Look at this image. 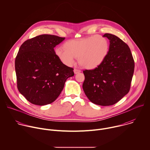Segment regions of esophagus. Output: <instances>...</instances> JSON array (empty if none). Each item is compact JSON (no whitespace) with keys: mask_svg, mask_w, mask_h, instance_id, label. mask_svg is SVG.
Returning <instances> with one entry per match:
<instances>
[{"mask_svg":"<svg viewBox=\"0 0 150 150\" xmlns=\"http://www.w3.org/2000/svg\"><path fill=\"white\" fill-rule=\"evenodd\" d=\"M74 74H77L81 72V70L78 69H74Z\"/></svg>","mask_w":150,"mask_h":150,"instance_id":"34e87169","label":"esophagus"}]
</instances>
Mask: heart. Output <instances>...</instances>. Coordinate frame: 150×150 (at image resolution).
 I'll return each mask as SVG.
<instances>
[{
    "mask_svg": "<svg viewBox=\"0 0 150 150\" xmlns=\"http://www.w3.org/2000/svg\"><path fill=\"white\" fill-rule=\"evenodd\" d=\"M109 40L100 35L71 40L64 44V49L57 47L55 54L68 67H71L78 57L81 65L88 69H94L105 60L109 52Z\"/></svg>",
    "mask_w": 150,
    "mask_h": 150,
    "instance_id": "obj_1",
    "label": "heart"
}]
</instances>
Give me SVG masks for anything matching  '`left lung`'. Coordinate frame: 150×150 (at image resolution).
I'll return each mask as SVG.
<instances>
[{"mask_svg":"<svg viewBox=\"0 0 150 150\" xmlns=\"http://www.w3.org/2000/svg\"><path fill=\"white\" fill-rule=\"evenodd\" d=\"M109 52L102 64L93 70H85L83 91L94 104L113 105L129 91L135 63L131 50L117 36L106 33Z\"/></svg>","mask_w":150,"mask_h":150,"instance_id":"8db88e82","label":"left lung"}]
</instances>
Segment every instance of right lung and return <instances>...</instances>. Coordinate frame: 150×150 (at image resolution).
<instances>
[{"label": "right lung", "mask_w": 150, "mask_h": 150, "mask_svg": "<svg viewBox=\"0 0 150 150\" xmlns=\"http://www.w3.org/2000/svg\"><path fill=\"white\" fill-rule=\"evenodd\" d=\"M65 38L42 34L21 46L15 61L17 87L31 103L44 105L54 101L67 79L74 75L55 54L54 48Z\"/></svg>", "instance_id": "obj_1"}]
</instances>
